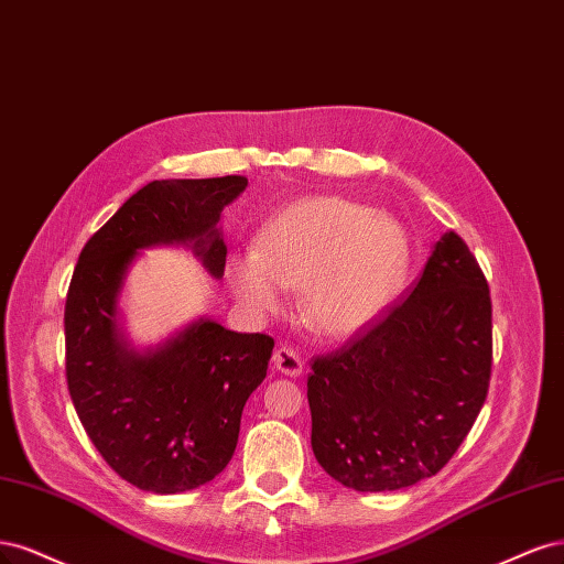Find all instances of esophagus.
<instances>
[{
	"mask_svg": "<svg viewBox=\"0 0 564 564\" xmlns=\"http://www.w3.org/2000/svg\"><path fill=\"white\" fill-rule=\"evenodd\" d=\"M271 362H274V368L288 377H300L302 370H304V360L302 356L290 349V347H281L274 351V358H271Z\"/></svg>",
	"mask_w": 564,
	"mask_h": 564,
	"instance_id": "esophagus-1",
	"label": "esophagus"
}]
</instances>
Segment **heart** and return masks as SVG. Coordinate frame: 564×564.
I'll return each instance as SVG.
<instances>
[{"label": "heart", "instance_id": "b5f03b06", "mask_svg": "<svg viewBox=\"0 0 564 564\" xmlns=\"http://www.w3.org/2000/svg\"><path fill=\"white\" fill-rule=\"evenodd\" d=\"M403 227L377 208L308 196L262 227L256 252L229 262V285L248 312L274 314L283 288H302V312L325 337L366 330L398 297L408 274Z\"/></svg>", "mask_w": 564, "mask_h": 564}]
</instances>
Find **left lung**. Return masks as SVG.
<instances>
[{"instance_id": "8db88e82", "label": "left lung", "mask_w": 564, "mask_h": 564, "mask_svg": "<svg viewBox=\"0 0 564 564\" xmlns=\"http://www.w3.org/2000/svg\"><path fill=\"white\" fill-rule=\"evenodd\" d=\"M492 302L459 234L445 231L410 295L358 339L312 362V449L356 492L431 478L487 398Z\"/></svg>"}]
</instances>
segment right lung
I'll use <instances>...</instances> for the list:
<instances>
[{
  "instance_id": "right-lung-1",
  "label": "right lung",
  "mask_w": 564,
  "mask_h": 564,
  "mask_svg": "<svg viewBox=\"0 0 564 564\" xmlns=\"http://www.w3.org/2000/svg\"><path fill=\"white\" fill-rule=\"evenodd\" d=\"M241 175L154 180L84 246L65 302L67 389L90 443L117 474L154 495L223 474L248 395L267 377L274 339L198 316L152 347H133L119 300L142 250L187 248L225 276L223 210Z\"/></svg>"
}]
</instances>
